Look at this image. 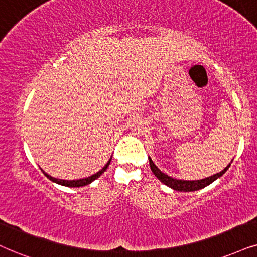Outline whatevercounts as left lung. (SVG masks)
Here are the masks:
<instances>
[{"label":"left lung","mask_w":257,"mask_h":257,"mask_svg":"<svg viewBox=\"0 0 257 257\" xmlns=\"http://www.w3.org/2000/svg\"><path fill=\"white\" fill-rule=\"evenodd\" d=\"M148 159H149V165H151V170L153 172V174H154L162 184L167 185V186L171 187L172 190L179 191V192H193V191H198V190H201V188L206 187L207 185L212 184L213 181L222 177V175L229 170L230 165H231V162H232V160H231V162H230L228 166L224 168L223 171H220L219 173L211 175V177H207V178H205V179L180 180V179H175V178H172V177H170V175H167L166 173H164V172H161L157 166H155L154 162L152 161V159L151 158H148Z\"/></svg>","instance_id":"1"}]
</instances>
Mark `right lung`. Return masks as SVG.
I'll list each match as a JSON object with an SVG mask.
<instances>
[{
	"instance_id": "1",
	"label": "right lung",
	"mask_w": 257,
	"mask_h": 257,
	"mask_svg": "<svg viewBox=\"0 0 257 257\" xmlns=\"http://www.w3.org/2000/svg\"><path fill=\"white\" fill-rule=\"evenodd\" d=\"M110 161H111V158H110V160H109L108 162H106V165H105L104 167L102 168V170L98 171V172H97V173H95V174H92V175H91V177L84 178V179H77V180L57 179V178H53V177H51L50 174H47L46 172L42 170V168H41V171H42V173L46 175V177H47L48 179H50L51 181H53V183H56V184H59V185H61V186H66V187H82V186H85V185L91 184V183H92V181H95V180L97 179V178H99L100 175L104 173V172L106 171V168H108V166L110 165Z\"/></svg>"
}]
</instances>
